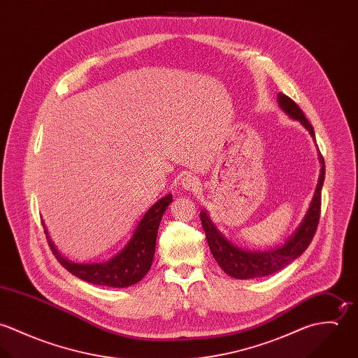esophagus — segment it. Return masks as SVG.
<instances>
[{
	"label": "esophagus",
	"mask_w": 358,
	"mask_h": 358,
	"mask_svg": "<svg viewBox=\"0 0 358 358\" xmlns=\"http://www.w3.org/2000/svg\"><path fill=\"white\" fill-rule=\"evenodd\" d=\"M180 185L185 190H196L199 186H200V182L196 176L193 175H187L185 176L182 180H180Z\"/></svg>",
	"instance_id": "34e87169"
}]
</instances>
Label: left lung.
<instances>
[{
    "mask_svg": "<svg viewBox=\"0 0 358 358\" xmlns=\"http://www.w3.org/2000/svg\"><path fill=\"white\" fill-rule=\"evenodd\" d=\"M277 102L280 108L289 118L299 121L303 125V128L308 131L311 138L315 141L314 129L305 117L303 111L301 110V107L281 92L277 96ZM318 159L321 164L318 183H317L314 196L311 199V203L308 205L306 215L303 216L296 230L285 240L284 244L278 247L270 248L267 251H248V250L240 248L238 245L227 240L216 229V226L213 224V222L210 220L205 209L200 212L209 250L215 257V260L217 262V264L222 267V270L226 274L238 280H251V278L270 275L284 268L285 266H288L291 262L298 259L306 251L317 230L318 220H320V210H321V190H322L324 178H325V164L320 152H318Z\"/></svg>",
    "mask_w": 358,
    "mask_h": 358,
    "instance_id": "1",
    "label": "left lung"
}]
</instances>
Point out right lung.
Here are the masks:
<instances>
[{
    "label": "right lung",
    "instance_id": "add662e5",
    "mask_svg": "<svg viewBox=\"0 0 358 358\" xmlns=\"http://www.w3.org/2000/svg\"><path fill=\"white\" fill-rule=\"evenodd\" d=\"M171 201V193L161 197L143 215L127 245L108 260L96 263H77L64 257L53 244L45 223L43 224L53 255L67 271L94 285L127 288L139 282L150 270L159 222Z\"/></svg>",
    "mask_w": 358,
    "mask_h": 358
}]
</instances>
